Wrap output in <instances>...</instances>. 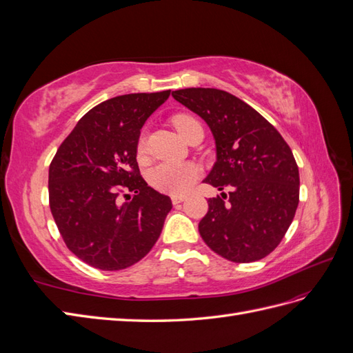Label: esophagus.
<instances>
[{"label":"esophagus","mask_w":353,"mask_h":353,"mask_svg":"<svg viewBox=\"0 0 353 353\" xmlns=\"http://www.w3.org/2000/svg\"><path fill=\"white\" fill-rule=\"evenodd\" d=\"M184 200H185L184 196H172V203H174V205H178V203L184 201Z\"/></svg>","instance_id":"obj_1"}]
</instances>
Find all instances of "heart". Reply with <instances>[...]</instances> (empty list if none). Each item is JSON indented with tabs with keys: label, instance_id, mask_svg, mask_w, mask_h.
<instances>
[{
	"label": "heart",
	"instance_id": "1",
	"mask_svg": "<svg viewBox=\"0 0 353 353\" xmlns=\"http://www.w3.org/2000/svg\"><path fill=\"white\" fill-rule=\"evenodd\" d=\"M172 123L181 137L187 138L190 131L196 125H200L191 114H176L172 117ZM138 154L145 153V137L141 135L137 143ZM200 176V168L188 162H163L153 166L148 172V183L160 193L170 196H183L191 190Z\"/></svg>",
	"mask_w": 353,
	"mask_h": 353
}]
</instances>
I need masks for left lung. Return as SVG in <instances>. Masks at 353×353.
<instances>
[{
    "label": "left lung",
    "instance_id": "8db88e82",
    "mask_svg": "<svg viewBox=\"0 0 353 353\" xmlns=\"http://www.w3.org/2000/svg\"><path fill=\"white\" fill-rule=\"evenodd\" d=\"M174 99L206 121L216 163L205 179L228 194L208 200L201 239L222 258L259 261L275 250L299 205V168L281 134L248 103L216 88H185Z\"/></svg>",
    "mask_w": 353,
    "mask_h": 353
}]
</instances>
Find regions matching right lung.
<instances>
[{
	"label": "right lung",
	"instance_id": "obj_1",
	"mask_svg": "<svg viewBox=\"0 0 353 353\" xmlns=\"http://www.w3.org/2000/svg\"><path fill=\"white\" fill-rule=\"evenodd\" d=\"M170 90L119 95L85 113L48 172L52 218L68 249L103 271L152 250L172 201L148 187L137 163L140 131Z\"/></svg>",
	"mask_w": 353,
	"mask_h": 353
}]
</instances>
